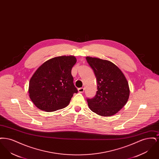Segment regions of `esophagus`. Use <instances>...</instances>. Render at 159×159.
<instances>
[{
  "mask_svg": "<svg viewBox=\"0 0 159 159\" xmlns=\"http://www.w3.org/2000/svg\"><path fill=\"white\" fill-rule=\"evenodd\" d=\"M84 91V89L83 88H80L78 89V91H79V92H80V93H83Z\"/></svg>",
  "mask_w": 159,
  "mask_h": 159,
  "instance_id": "obj_1",
  "label": "esophagus"
}]
</instances>
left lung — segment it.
Instances as JSON below:
<instances>
[{"label": "left lung", "instance_id": "1", "mask_svg": "<svg viewBox=\"0 0 159 159\" xmlns=\"http://www.w3.org/2000/svg\"><path fill=\"white\" fill-rule=\"evenodd\" d=\"M86 59L97 78L98 89L94 98L87 99L88 106L99 116H113L128 101V82L120 69L113 62L89 57Z\"/></svg>", "mask_w": 159, "mask_h": 159}]
</instances>
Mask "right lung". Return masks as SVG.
<instances>
[{"label": "right lung", "mask_w": 159, "mask_h": 159, "mask_svg": "<svg viewBox=\"0 0 159 159\" xmlns=\"http://www.w3.org/2000/svg\"><path fill=\"white\" fill-rule=\"evenodd\" d=\"M75 56H61L42 64L31 77L29 93L33 104L47 112L68 106L78 91L73 83L71 69L76 64Z\"/></svg>", "instance_id": "obj_1"}]
</instances>
